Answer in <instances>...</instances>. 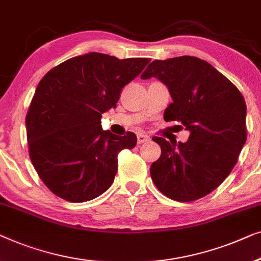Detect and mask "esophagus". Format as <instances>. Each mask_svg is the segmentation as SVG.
I'll use <instances>...</instances> for the list:
<instances>
[{
    "mask_svg": "<svg viewBox=\"0 0 261 261\" xmlns=\"http://www.w3.org/2000/svg\"><path fill=\"white\" fill-rule=\"evenodd\" d=\"M150 141V137L149 136H146L144 134H138L137 135V142L138 144H143V143H146Z\"/></svg>",
    "mask_w": 261,
    "mask_h": 261,
    "instance_id": "esophagus-1",
    "label": "esophagus"
}]
</instances>
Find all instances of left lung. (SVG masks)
I'll use <instances>...</instances> for the list:
<instances>
[{"instance_id":"1","label":"left lung","mask_w":261,"mask_h":261,"mask_svg":"<svg viewBox=\"0 0 261 261\" xmlns=\"http://www.w3.org/2000/svg\"><path fill=\"white\" fill-rule=\"evenodd\" d=\"M155 76L168 86L172 102L164 120H178L190 131L186 143L155 137L161 157L150 174L169 199L189 202L208 195L225 181L247 139L246 102L233 83L196 57L155 60L142 79Z\"/></svg>"}]
</instances>
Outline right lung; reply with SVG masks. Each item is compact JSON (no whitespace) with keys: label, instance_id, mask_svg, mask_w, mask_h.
I'll list each match as a JSON object with an SVG mask.
<instances>
[{"label":"right lung","instance_id":"add662e5","mask_svg":"<svg viewBox=\"0 0 261 261\" xmlns=\"http://www.w3.org/2000/svg\"><path fill=\"white\" fill-rule=\"evenodd\" d=\"M149 62L92 52L61 62L40 80L25 116L29 157L57 196L86 202L112 185L118 153L134 149L137 137L104 131L101 115Z\"/></svg>","mask_w":261,"mask_h":261}]
</instances>
